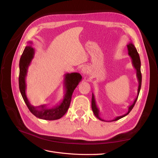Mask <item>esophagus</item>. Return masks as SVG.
<instances>
[{"label": "esophagus", "mask_w": 158, "mask_h": 158, "mask_svg": "<svg viewBox=\"0 0 158 158\" xmlns=\"http://www.w3.org/2000/svg\"><path fill=\"white\" fill-rule=\"evenodd\" d=\"M81 73L83 74V75H86L88 73V68L87 66H83L82 68V70H81Z\"/></svg>", "instance_id": "1"}]
</instances>
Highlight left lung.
Wrapping results in <instances>:
<instances>
[{"label":"left lung","mask_w":158,"mask_h":158,"mask_svg":"<svg viewBox=\"0 0 158 158\" xmlns=\"http://www.w3.org/2000/svg\"><path fill=\"white\" fill-rule=\"evenodd\" d=\"M127 49H128V55L131 56V58L132 59V63L134 67L136 69V77L138 81V93H137V96L135 98V101L133 102L132 104H131L130 106L128 107V111L127 113H125V114L121 116H118L117 117L115 118H114L113 120L111 121H117L118 119H120L124 117H125L126 115L130 113L131 111V110L132 109V108L135 106V105L136 102V100L138 99V95H139L140 93V90L141 88V84H142V74H141V70H140V66H141V63H140V56L139 55H138L137 50L136 49V47L134 45V44L131 41L129 42L128 45H127ZM92 111L95 114V116L97 118H98L99 120L101 121H103V119H102L99 117V110L98 109V107H97L96 103H95V96L94 94L92 93Z\"/></svg>","instance_id":"obj_1"}]
</instances>
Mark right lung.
<instances>
[{
    "label": "right lung",
    "mask_w": 158,
    "mask_h": 158,
    "mask_svg": "<svg viewBox=\"0 0 158 158\" xmlns=\"http://www.w3.org/2000/svg\"><path fill=\"white\" fill-rule=\"evenodd\" d=\"M29 44H32L31 41L28 42ZM35 54V49L31 45H27L21 56L19 63L20 74H19V88L20 93L25 102L27 107L30 112L34 115L41 119L48 121H53L60 118L67 111L69 108L72 95L74 90L77 87L79 82L82 80V76L78 73H67L64 74V95L62 102L52 108L47 107L46 105L34 107L31 105L26 95V78L27 73V69L30 65Z\"/></svg>",
    "instance_id": "add662e5"
}]
</instances>
